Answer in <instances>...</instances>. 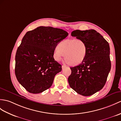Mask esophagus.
<instances>
[{
  "label": "esophagus",
  "instance_id": "esophagus-1",
  "mask_svg": "<svg viewBox=\"0 0 121 121\" xmlns=\"http://www.w3.org/2000/svg\"><path fill=\"white\" fill-rule=\"evenodd\" d=\"M66 66L65 64H63V65H62V69H63V68H64V67H65Z\"/></svg>",
  "mask_w": 121,
  "mask_h": 121
}]
</instances>
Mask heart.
<instances>
[{
    "instance_id": "heart-1",
    "label": "heart",
    "mask_w": 121,
    "mask_h": 121,
    "mask_svg": "<svg viewBox=\"0 0 121 121\" xmlns=\"http://www.w3.org/2000/svg\"><path fill=\"white\" fill-rule=\"evenodd\" d=\"M88 47L81 40L75 39H66L61 41L55 49L54 57L57 60H60L64 54V59L69 65L77 66L85 60Z\"/></svg>"
}]
</instances>
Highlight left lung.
I'll use <instances>...</instances> for the list:
<instances>
[{"instance_id":"1","label":"left lung","mask_w":121,"mask_h":121,"mask_svg":"<svg viewBox=\"0 0 121 121\" xmlns=\"http://www.w3.org/2000/svg\"><path fill=\"white\" fill-rule=\"evenodd\" d=\"M71 35L85 42L88 53L83 63L70 67L72 73L68 78L69 83L77 93L90 96L102 89L110 72L109 44L94 29L76 30Z\"/></svg>"}]
</instances>
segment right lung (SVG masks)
Returning <instances> with one entry per match:
<instances>
[{
  "mask_svg": "<svg viewBox=\"0 0 121 121\" xmlns=\"http://www.w3.org/2000/svg\"><path fill=\"white\" fill-rule=\"evenodd\" d=\"M68 35L61 29L40 26L24 35L16 53L15 73L27 91L40 93L52 86L62 70L53 57L55 48Z\"/></svg>",
  "mask_w": 121,
  "mask_h": 121,
  "instance_id": "right-lung-1",
  "label": "right lung"
}]
</instances>
